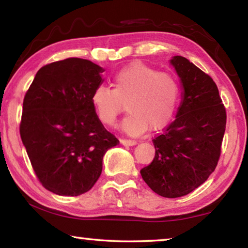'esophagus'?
Instances as JSON below:
<instances>
[{
  "label": "esophagus",
  "mask_w": 248,
  "mask_h": 248,
  "mask_svg": "<svg viewBox=\"0 0 248 248\" xmlns=\"http://www.w3.org/2000/svg\"><path fill=\"white\" fill-rule=\"evenodd\" d=\"M121 144L124 146H135L137 144V141L132 140H121Z\"/></svg>",
  "instance_id": "esophagus-1"
}]
</instances>
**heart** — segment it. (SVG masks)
I'll list each match as a JSON object with an SVG mask.
<instances>
[{
  "label": "heart",
  "mask_w": 248,
  "mask_h": 248,
  "mask_svg": "<svg viewBox=\"0 0 248 248\" xmlns=\"http://www.w3.org/2000/svg\"><path fill=\"white\" fill-rule=\"evenodd\" d=\"M113 89L97 87L91 102L100 122L113 126L122 111V102L128 111L121 128L137 136L148 127L156 131L171 120L179 97V84L173 76L159 72L141 62H133L117 72Z\"/></svg>",
  "instance_id": "obj_1"
}]
</instances>
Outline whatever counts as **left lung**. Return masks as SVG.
<instances>
[{
	"instance_id": "8db88e82",
	"label": "left lung",
	"mask_w": 248,
	"mask_h": 248,
	"mask_svg": "<svg viewBox=\"0 0 248 248\" xmlns=\"http://www.w3.org/2000/svg\"><path fill=\"white\" fill-rule=\"evenodd\" d=\"M170 64L180 79L181 102L176 120L153 140L155 158L140 174L154 192L179 198L200 186L216 169L226 113L210 76L181 56H173Z\"/></svg>"
}]
</instances>
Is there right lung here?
Here are the masks:
<instances>
[{"label": "right lung", "mask_w": 248, "mask_h": 248, "mask_svg": "<svg viewBox=\"0 0 248 248\" xmlns=\"http://www.w3.org/2000/svg\"><path fill=\"white\" fill-rule=\"evenodd\" d=\"M104 71L81 58L46 64L24 97L23 145L39 181L58 196L89 191L102 172L104 154L120 143L91 102Z\"/></svg>", "instance_id": "right-lung-1"}]
</instances>
